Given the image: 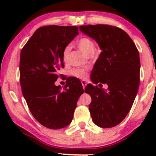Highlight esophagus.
Returning a JSON list of instances; mask_svg holds the SVG:
<instances>
[{"label":"esophagus","instance_id":"1","mask_svg":"<svg viewBox=\"0 0 156 156\" xmlns=\"http://www.w3.org/2000/svg\"><path fill=\"white\" fill-rule=\"evenodd\" d=\"M81 83H82V86H83V88L85 89L86 86H87V82H86V80H81Z\"/></svg>","mask_w":156,"mask_h":156}]
</instances>
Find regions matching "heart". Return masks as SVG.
Instances as JSON below:
<instances>
[{"label": "heart", "instance_id": "heart-1", "mask_svg": "<svg viewBox=\"0 0 156 156\" xmlns=\"http://www.w3.org/2000/svg\"><path fill=\"white\" fill-rule=\"evenodd\" d=\"M77 46L78 48L86 53L87 55H90L94 53L95 50V44L92 39L87 38V37H82L77 42ZM69 52H70V48L67 46L64 48L62 51V60L64 64H67L69 62ZM71 75L78 78H83L87 76V69L84 68H76L71 71Z\"/></svg>", "mask_w": 156, "mask_h": 156}]
</instances>
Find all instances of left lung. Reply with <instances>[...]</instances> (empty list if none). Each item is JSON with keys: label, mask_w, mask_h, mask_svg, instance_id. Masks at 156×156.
I'll list each match as a JSON object with an SVG mask.
<instances>
[{"label": "left lung", "mask_w": 156, "mask_h": 156, "mask_svg": "<svg viewBox=\"0 0 156 156\" xmlns=\"http://www.w3.org/2000/svg\"><path fill=\"white\" fill-rule=\"evenodd\" d=\"M98 42L102 52L93 67V83H106V90L89 83L85 92L92 98L89 105L94 124L101 128L116 126L130 112L139 86L140 60L135 44L126 32L108 25L79 27Z\"/></svg>", "instance_id": "8db88e82"}]
</instances>
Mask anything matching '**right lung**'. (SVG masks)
<instances>
[{
	"instance_id": "right-lung-1",
	"label": "right lung",
	"mask_w": 156,
	"mask_h": 156,
	"mask_svg": "<svg viewBox=\"0 0 156 156\" xmlns=\"http://www.w3.org/2000/svg\"><path fill=\"white\" fill-rule=\"evenodd\" d=\"M78 34L76 26L41 27L21 51L23 95L34 117L51 129H61L72 122L77 102L83 93L80 81L74 78L63 89L55 85L58 70L64 67L62 51Z\"/></svg>"
}]
</instances>
